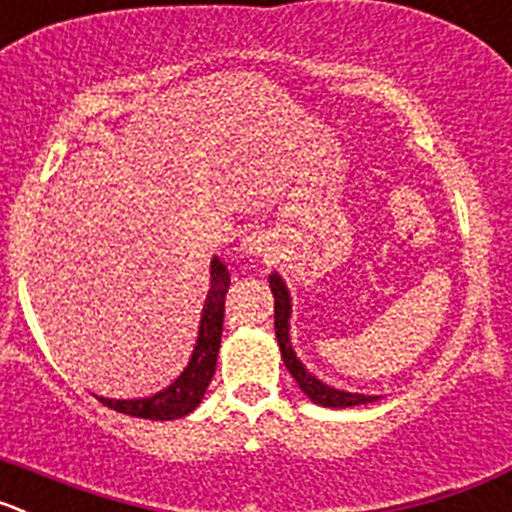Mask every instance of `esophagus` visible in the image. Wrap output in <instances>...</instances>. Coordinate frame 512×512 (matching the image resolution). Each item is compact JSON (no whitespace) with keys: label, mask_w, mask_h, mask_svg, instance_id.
I'll return each mask as SVG.
<instances>
[{"label":"esophagus","mask_w":512,"mask_h":512,"mask_svg":"<svg viewBox=\"0 0 512 512\" xmlns=\"http://www.w3.org/2000/svg\"><path fill=\"white\" fill-rule=\"evenodd\" d=\"M267 242H270V237H267L262 229H250V232H247L245 237L240 240V252L247 257H260V255H265Z\"/></svg>","instance_id":"obj_1"}]
</instances>
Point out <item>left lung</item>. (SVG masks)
I'll use <instances>...</instances> for the list:
<instances>
[{"label":"left lung","instance_id":"left-lung-1","mask_svg":"<svg viewBox=\"0 0 512 512\" xmlns=\"http://www.w3.org/2000/svg\"><path fill=\"white\" fill-rule=\"evenodd\" d=\"M270 290L272 298H275V338H278L280 356H283L285 369L290 371L295 381H298L300 391L308 396L313 404L328 409H346V407H358V404H369L376 401V394H358V391H343L336 386L326 384L318 376L310 374L303 366V361L298 358V353L293 351V343H290V315H293V298H290V290L285 285V280L280 278L278 272H270Z\"/></svg>","mask_w":512,"mask_h":512}]
</instances>
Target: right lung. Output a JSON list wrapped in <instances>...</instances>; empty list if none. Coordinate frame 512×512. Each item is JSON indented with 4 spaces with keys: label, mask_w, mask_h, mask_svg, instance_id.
<instances>
[{
    "label": "right lung",
    "mask_w": 512,
    "mask_h": 512,
    "mask_svg": "<svg viewBox=\"0 0 512 512\" xmlns=\"http://www.w3.org/2000/svg\"><path fill=\"white\" fill-rule=\"evenodd\" d=\"M229 288V270L219 257L209 262V293L202 308V321H199V336L191 351L186 369L171 381L166 389L156 391L141 399H108L98 396L95 399L108 409H116L131 417L154 419V422H171L191 414L202 404L207 386L212 381L214 369H217V353L222 343V323H224V295Z\"/></svg>",
    "instance_id": "add662e5"
}]
</instances>
